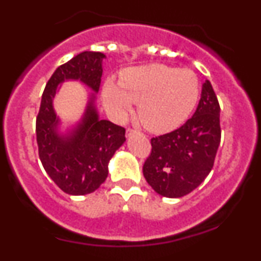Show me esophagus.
I'll list each match as a JSON object with an SVG mask.
<instances>
[{
  "instance_id": "34e87169",
  "label": "esophagus",
  "mask_w": 261,
  "mask_h": 261,
  "mask_svg": "<svg viewBox=\"0 0 261 261\" xmlns=\"http://www.w3.org/2000/svg\"><path fill=\"white\" fill-rule=\"evenodd\" d=\"M135 133H136V131L133 130V128H127V130H126V136H127V137L131 136V135H134Z\"/></svg>"
}]
</instances>
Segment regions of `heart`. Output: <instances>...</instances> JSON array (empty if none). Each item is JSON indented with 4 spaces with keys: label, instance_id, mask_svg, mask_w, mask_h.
I'll return each instance as SVG.
<instances>
[{
    "label": "heart",
    "instance_id": "obj_1",
    "mask_svg": "<svg viewBox=\"0 0 261 261\" xmlns=\"http://www.w3.org/2000/svg\"><path fill=\"white\" fill-rule=\"evenodd\" d=\"M200 81L194 71L164 65L133 67L119 83L108 81L103 98L107 109L119 120L137 103V115L153 133H167L182 124L195 108Z\"/></svg>",
    "mask_w": 261,
    "mask_h": 261
}]
</instances>
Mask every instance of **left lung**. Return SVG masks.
<instances>
[{
  "label": "left lung",
  "mask_w": 261,
  "mask_h": 261,
  "mask_svg": "<svg viewBox=\"0 0 261 261\" xmlns=\"http://www.w3.org/2000/svg\"><path fill=\"white\" fill-rule=\"evenodd\" d=\"M220 142V104L206 80L194 115L172 133L151 139L143 175L162 196L187 195L211 172Z\"/></svg>",
  "instance_id": "1"
}]
</instances>
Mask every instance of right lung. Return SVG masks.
Returning <instances> with one entry per match:
<instances>
[{
    "mask_svg": "<svg viewBox=\"0 0 261 261\" xmlns=\"http://www.w3.org/2000/svg\"><path fill=\"white\" fill-rule=\"evenodd\" d=\"M104 58V54L95 51L76 55L56 68L41 95L35 126L39 158L47 175L68 195H86L97 190L108 176V163L126 140L124 127L100 120L94 93L79 125L66 135L57 131L59 121L52 99L58 85L66 79H79L98 93Z\"/></svg>",
    "mask_w": 261,
    "mask_h": 261,
    "instance_id": "obj_1",
    "label": "right lung"
}]
</instances>
